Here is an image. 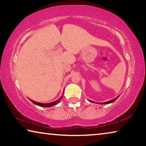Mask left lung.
Listing matches in <instances>:
<instances>
[{
	"mask_svg": "<svg viewBox=\"0 0 146 146\" xmlns=\"http://www.w3.org/2000/svg\"><path fill=\"white\" fill-rule=\"evenodd\" d=\"M119 97V96H118L117 97H116L115 98H114V99H113V100H110V101H108V102H102V103H99L100 104H110V103H113V102H114L117 99V98ZM89 101H90V102H93L94 103V102L93 101H91V100H89Z\"/></svg>",
	"mask_w": 146,
	"mask_h": 146,
	"instance_id": "8db88e82",
	"label": "left lung"
}]
</instances>
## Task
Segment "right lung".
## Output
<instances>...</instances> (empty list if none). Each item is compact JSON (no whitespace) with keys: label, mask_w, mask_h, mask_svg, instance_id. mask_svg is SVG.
I'll return each instance as SVG.
<instances>
[{"label":"right lung","mask_w":146,"mask_h":146,"mask_svg":"<svg viewBox=\"0 0 146 146\" xmlns=\"http://www.w3.org/2000/svg\"><path fill=\"white\" fill-rule=\"evenodd\" d=\"M63 95H64V92L62 93V96H61L60 97V98H58V100H56V101H54V102H50V103H46V104H43V103H40V102H35V101L34 100H32L31 99H29L32 102L33 104H35V105H37L38 106H40V107H45V108H49V107H52L53 106H55L58 104L59 102H60V100L62 99L63 98Z\"/></svg>","instance_id":"1"}]
</instances>
